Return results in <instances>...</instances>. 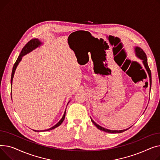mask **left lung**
Instances as JSON below:
<instances>
[{
	"instance_id": "8db88e82",
	"label": "left lung",
	"mask_w": 160,
	"mask_h": 160,
	"mask_svg": "<svg viewBox=\"0 0 160 160\" xmlns=\"http://www.w3.org/2000/svg\"><path fill=\"white\" fill-rule=\"evenodd\" d=\"M134 51H135V54H136V56L140 59H142L143 61V63L145 66V68H146L147 71V73L148 74V76H149V78H150V90H151V82H152V80H151V70H150L149 67H148V65L147 64V55L145 54V53L144 52V51L139 48V47H135L134 48ZM91 121L92 123L94 124V125H96L97 127V128L101 130H102L104 131V132H108V133H121L124 132V131L128 130V128H127V129H125V130H108L107 128H103L101 126H99V125H98L96 123H95L94 121H93L92 119H91Z\"/></svg>"
}]
</instances>
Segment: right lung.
<instances>
[{
  "instance_id": "obj_1",
  "label": "right lung",
  "mask_w": 160,
  "mask_h": 160,
  "mask_svg": "<svg viewBox=\"0 0 160 160\" xmlns=\"http://www.w3.org/2000/svg\"><path fill=\"white\" fill-rule=\"evenodd\" d=\"M42 44V42H40L38 39H33L32 40H30L29 42H28L24 46V48L22 49V51L20 53V55H18V57L16 61V62H15L14 65H13V70H12V77H11V86L12 85V81H13V76H14V73H15V70L17 68V67L18 66V63L20 62V61H21L22 59V58L23 57L24 55H26L27 53L31 52L32 51H33V50H35V48H37V47H39V46H41ZM65 114H66V110L64 111V115L62 117V118L61 119V120L58 122V123L56 124L55 125H54L53 127H51L49 129H46L45 130H33L35 132H44V131H48V130H51L52 129H54L56 127H59V125H61V124L62 123V121H64V118H65Z\"/></svg>"
}]
</instances>
